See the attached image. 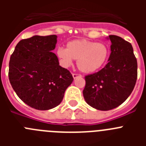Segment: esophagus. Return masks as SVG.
Here are the masks:
<instances>
[{"instance_id":"1","label":"esophagus","mask_w":146,"mask_h":146,"mask_svg":"<svg viewBox=\"0 0 146 146\" xmlns=\"http://www.w3.org/2000/svg\"><path fill=\"white\" fill-rule=\"evenodd\" d=\"M72 76H73V78H74V79H75V78H77V77H82V75H81V74H72Z\"/></svg>"}]
</instances>
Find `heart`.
Here are the masks:
<instances>
[{"mask_svg":"<svg viewBox=\"0 0 146 146\" xmlns=\"http://www.w3.org/2000/svg\"><path fill=\"white\" fill-rule=\"evenodd\" d=\"M57 55L61 64L70 66L77 60V68L83 73H93L106 64L110 49L104 43H97L87 39H76L68 42L66 49L59 47Z\"/></svg>","mask_w":146,"mask_h":146,"instance_id":"heart-1","label":"heart"}]
</instances>
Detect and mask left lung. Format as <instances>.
Returning a JSON list of instances; mask_svg holds the SVG:
<instances>
[{
    "label": "left lung",
    "instance_id": "1",
    "mask_svg": "<svg viewBox=\"0 0 146 146\" xmlns=\"http://www.w3.org/2000/svg\"><path fill=\"white\" fill-rule=\"evenodd\" d=\"M111 53L106 66L86 76L82 91L88 104L99 110L114 109L129 96L137 77V63L133 47L121 37L110 35Z\"/></svg>",
    "mask_w": 146,
    "mask_h": 146
}]
</instances>
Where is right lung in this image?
<instances>
[{
    "label": "right lung",
    "instance_id": "add662e5",
    "mask_svg": "<svg viewBox=\"0 0 146 146\" xmlns=\"http://www.w3.org/2000/svg\"><path fill=\"white\" fill-rule=\"evenodd\" d=\"M56 43V35L33 36L19 42L10 58L9 78L14 91L22 101L38 110L60 104L74 80L52 52Z\"/></svg>",
    "mask_w": 146,
    "mask_h": 146
}]
</instances>
